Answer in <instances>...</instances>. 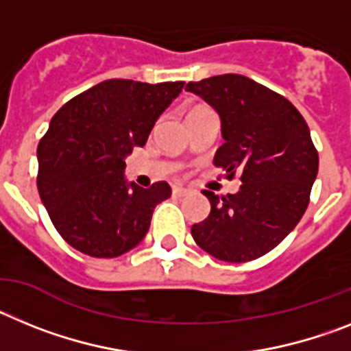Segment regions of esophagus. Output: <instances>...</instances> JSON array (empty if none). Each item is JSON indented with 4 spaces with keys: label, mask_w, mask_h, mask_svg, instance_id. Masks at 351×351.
<instances>
[{
    "label": "esophagus",
    "mask_w": 351,
    "mask_h": 351,
    "mask_svg": "<svg viewBox=\"0 0 351 351\" xmlns=\"http://www.w3.org/2000/svg\"><path fill=\"white\" fill-rule=\"evenodd\" d=\"M173 194H175V196H185V194H187V189L175 185V187H173Z\"/></svg>",
    "instance_id": "esophagus-1"
}]
</instances>
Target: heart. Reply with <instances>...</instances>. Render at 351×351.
Listing matches in <instances>:
<instances>
[{
	"instance_id": "b5f03b06",
	"label": "heart",
	"mask_w": 351,
	"mask_h": 351,
	"mask_svg": "<svg viewBox=\"0 0 351 351\" xmlns=\"http://www.w3.org/2000/svg\"><path fill=\"white\" fill-rule=\"evenodd\" d=\"M203 109H206V108H201V106H197V108H194L193 111L189 112V114H193V112H197V111H203Z\"/></svg>"
}]
</instances>
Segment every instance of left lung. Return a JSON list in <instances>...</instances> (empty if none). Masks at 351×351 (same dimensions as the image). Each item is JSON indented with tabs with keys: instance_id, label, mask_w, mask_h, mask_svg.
Listing matches in <instances>:
<instances>
[{
	"instance_id": "8db88e82",
	"label": "left lung",
	"mask_w": 351,
	"mask_h": 351,
	"mask_svg": "<svg viewBox=\"0 0 351 351\" xmlns=\"http://www.w3.org/2000/svg\"><path fill=\"white\" fill-rule=\"evenodd\" d=\"M185 90L219 112L224 145L213 164L242 182L237 194L203 193L212 208L193 239L217 260H256L288 237L309 205L318 175L309 127L288 99L245 75H213Z\"/></svg>"
}]
</instances>
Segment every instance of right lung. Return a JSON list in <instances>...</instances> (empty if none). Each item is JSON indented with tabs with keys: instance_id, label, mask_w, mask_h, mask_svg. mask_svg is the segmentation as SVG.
Returning a JSON list of instances; mask_svg holds the SVG:
<instances>
[{
	"instance_id": "obj_1",
	"label": "right lung",
	"mask_w": 351,
	"mask_h": 351,
	"mask_svg": "<svg viewBox=\"0 0 351 351\" xmlns=\"http://www.w3.org/2000/svg\"><path fill=\"white\" fill-rule=\"evenodd\" d=\"M184 84L109 79L54 114L36 150V187L54 228L72 247L93 258H117L145 239L155 206L171 196V187L127 184L125 157L145 145Z\"/></svg>"
}]
</instances>
